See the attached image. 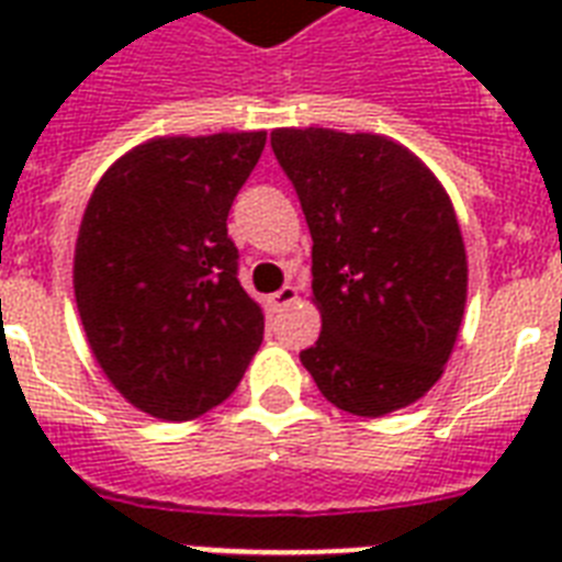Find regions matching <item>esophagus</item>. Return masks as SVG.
Returning <instances> with one entry per match:
<instances>
[{
	"mask_svg": "<svg viewBox=\"0 0 562 562\" xmlns=\"http://www.w3.org/2000/svg\"><path fill=\"white\" fill-rule=\"evenodd\" d=\"M294 300H297V289H294V285H282L277 294H271V308L273 312H280V308L291 306Z\"/></svg>",
	"mask_w": 562,
	"mask_h": 562,
	"instance_id": "1",
	"label": "esophagus"
}]
</instances>
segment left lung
I'll return each instance as SVG.
<instances>
[{
    "mask_svg": "<svg viewBox=\"0 0 562 562\" xmlns=\"http://www.w3.org/2000/svg\"><path fill=\"white\" fill-rule=\"evenodd\" d=\"M271 148L312 233L321 338L300 352L335 408L384 417L443 375L467 306V250L440 180L379 134L277 127Z\"/></svg>",
    "mask_w": 562,
    "mask_h": 562,
    "instance_id": "left-lung-1",
    "label": "left lung"
}]
</instances>
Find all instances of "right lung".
Here are the masks:
<instances>
[{
  "label": "right lung",
  "instance_id": "obj_1",
  "mask_svg": "<svg viewBox=\"0 0 562 562\" xmlns=\"http://www.w3.org/2000/svg\"><path fill=\"white\" fill-rule=\"evenodd\" d=\"M265 136L148 139L104 171L83 210L72 265L83 333L110 384L157 419L221 405L262 344L227 215Z\"/></svg>",
  "mask_w": 562,
  "mask_h": 562
}]
</instances>
